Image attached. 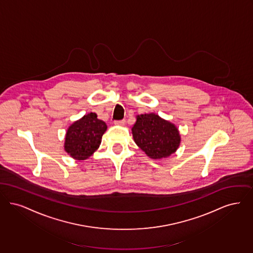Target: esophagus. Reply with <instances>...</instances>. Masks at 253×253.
Listing matches in <instances>:
<instances>
[{"instance_id": "esophagus-1", "label": "esophagus", "mask_w": 253, "mask_h": 253, "mask_svg": "<svg viewBox=\"0 0 253 253\" xmlns=\"http://www.w3.org/2000/svg\"><path fill=\"white\" fill-rule=\"evenodd\" d=\"M125 124H126V120H121V121H115L114 122V125H116V126H125Z\"/></svg>"}]
</instances>
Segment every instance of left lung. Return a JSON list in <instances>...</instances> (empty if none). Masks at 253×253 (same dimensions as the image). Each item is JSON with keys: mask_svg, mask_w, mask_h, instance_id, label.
I'll use <instances>...</instances> for the list:
<instances>
[{"mask_svg": "<svg viewBox=\"0 0 253 253\" xmlns=\"http://www.w3.org/2000/svg\"><path fill=\"white\" fill-rule=\"evenodd\" d=\"M131 131L135 143L153 160L174 154L181 141L176 126L155 113L137 115Z\"/></svg>", "mask_w": 253, "mask_h": 253, "instance_id": "1", "label": "left lung"}]
</instances>
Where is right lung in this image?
I'll return each mask as SVG.
<instances>
[{
  "label": "right lung",
  "instance_id": "1",
  "mask_svg": "<svg viewBox=\"0 0 253 253\" xmlns=\"http://www.w3.org/2000/svg\"><path fill=\"white\" fill-rule=\"evenodd\" d=\"M107 128L106 123L99 120L96 113L84 115L68 127L64 150L75 160H87L98 149Z\"/></svg>",
  "mask_w": 253,
  "mask_h": 253
}]
</instances>
